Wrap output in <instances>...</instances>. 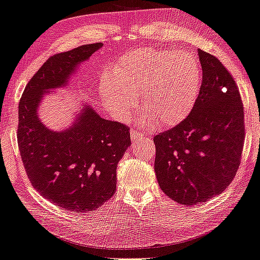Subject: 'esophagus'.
Wrapping results in <instances>:
<instances>
[{"label": "esophagus", "mask_w": 260, "mask_h": 260, "mask_svg": "<svg viewBox=\"0 0 260 260\" xmlns=\"http://www.w3.org/2000/svg\"><path fill=\"white\" fill-rule=\"evenodd\" d=\"M140 135L141 134L139 132V130L136 129V128H132L130 130V136H131V140L132 141H136L138 139V137H140Z\"/></svg>", "instance_id": "34e87169"}]
</instances>
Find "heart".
Returning a JSON list of instances; mask_svg holds the SVG:
<instances>
[{
  "label": "heart",
  "instance_id": "b5f03b06",
  "mask_svg": "<svg viewBox=\"0 0 260 260\" xmlns=\"http://www.w3.org/2000/svg\"><path fill=\"white\" fill-rule=\"evenodd\" d=\"M202 83V71L187 51L139 49L125 55L101 83V99L110 113L125 118L136 108L140 95L142 108L152 116L146 124L158 121L174 126L193 110Z\"/></svg>",
  "mask_w": 260,
  "mask_h": 260
}]
</instances>
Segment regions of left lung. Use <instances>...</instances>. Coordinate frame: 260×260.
Wrapping results in <instances>:
<instances>
[{"label":"left lung","mask_w":260,"mask_h":260,"mask_svg":"<svg viewBox=\"0 0 260 260\" xmlns=\"http://www.w3.org/2000/svg\"><path fill=\"white\" fill-rule=\"evenodd\" d=\"M202 84L181 123L153 138L158 184L177 203L206 202L229 186L245 139L243 105L235 79L218 58L198 50Z\"/></svg>","instance_id":"8db88e82"}]
</instances>
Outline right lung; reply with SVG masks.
Instances as JSON below:
<instances>
[{"label":"right lung","instance_id":"obj_1","mask_svg":"<svg viewBox=\"0 0 260 260\" xmlns=\"http://www.w3.org/2000/svg\"><path fill=\"white\" fill-rule=\"evenodd\" d=\"M103 46L84 45L50 57L30 79L19 103L18 145L32 186L61 209L82 213L109 201L116 166L131 145L126 125L101 118L84 103L72 125L54 131L41 122L44 95L65 87L82 62Z\"/></svg>","mask_w":260,"mask_h":260}]
</instances>
